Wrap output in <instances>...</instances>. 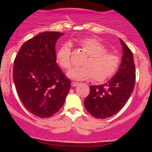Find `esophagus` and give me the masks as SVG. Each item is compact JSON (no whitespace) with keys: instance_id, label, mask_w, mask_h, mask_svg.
<instances>
[{"instance_id":"esophagus-1","label":"esophagus","mask_w":152,"mask_h":152,"mask_svg":"<svg viewBox=\"0 0 152 152\" xmlns=\"http://www.w3.org/2000/svg\"><path fill=\"white\" fill-rule=\"evenodd\" d=\"M78 83H77V82L72 81V82H71V86H72L73 87H74V86H77V85H78Z\"/></svg>"}]
</instances>
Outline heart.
I'll return each mask as SVG.
<instances>
[{"label":"heart","mask_w":152,"mask_h":152,"mask_svg":"<svg viewBox=\"0 0 152 152\" xmlns=\"http://www.w3.org/2000/svg\"><path fill=\"white\" fill-rule=\"evenodd\" d=\"M88 55L81 67H75L68 72V76L74 80H85L93 77L94 81L102 82L115 74L121 60L117 55L108 52L107 48L94 38H85L78 41ZM71 46L69 43L61 47L57 53V61L63 69H69L71 66Z\"/></svg>","instance_id":"obj_1"}]
</instances>
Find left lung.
I'll list each match as a JSON object with an SVG mask.
<instances>
[{
	"mask_svg": "<svg viewBox=\"0 0 152 152\" xmlns=\"http://www.w3.org/2000/svg\"><path fill=\"white\" fill-rule=\"evenodd\" d=\"M120 41L123 56L116 74L106 83L90 86L89 94L85 99V108L96 118L114 116L124 107L133 92L136 79L133 53L121 38Z\"/></svg>",
	"mask_w": 152,
	"mask_h": 152,
	"instance_id": "obj_1",
	"label": "left lung"
}]
</instances>
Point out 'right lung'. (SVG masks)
Returning <instances> with one entry per match:
<instances>
[{"mask_svg": "<svg viewBox=\"0 0 152 152\" xmlns=\"http://www.w3.org/2000/svg\"><path fill=\"white\" fill-rule=\"evenodd\" d=\"M64 34L43 32L27 41L19 49L13 78L24 106L41 118L50 117L65 102L71 88L56 64V43Z\"/></svg>", "mask_w": 152, "mask_h": 152, "instance_id": "obj_1", "label": "right lung"}]
</instances>
